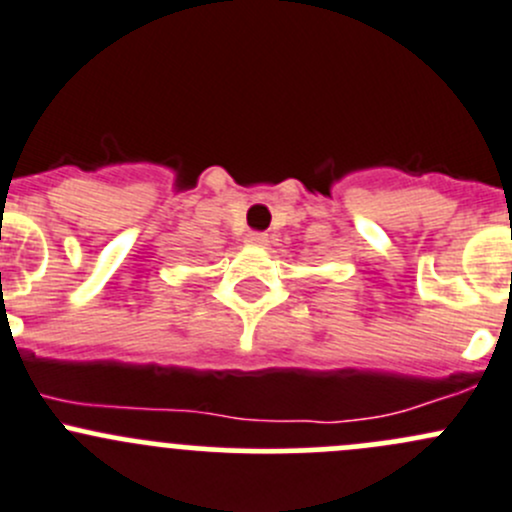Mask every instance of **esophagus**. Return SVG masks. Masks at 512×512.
Returning <instances> with one entry per match:
<instances>
[{
    "mask_svg": "<svg viewBox=\"0 0 512 512\" xmlns=\"http://www.w3.org/2000/svg\"><path fill=\"white\" fill-rule=\"evenodd\" d=\"M267 242V235L265 232H250V235H247V245H257V247H262Z\"/></svg>",
    "mask_w": 512,
    "mask_h": 512,
    "instance_id": "1",
    "label": "esophagus"
}]
</instances>
